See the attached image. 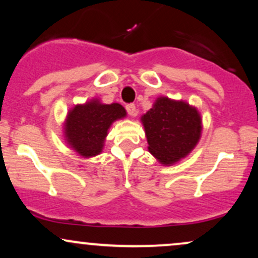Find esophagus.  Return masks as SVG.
I'll return each instance as SVG.
<instances>
[{
	"instance_id": "obj_1",
	"label": "esophagus",
	"mask_w": 258,
	"mask_h": 258,
	"mask_svg": "<svg viewBox=\"0 0 258 258\" xmlns=\"http://www.w3.org/2000/svg\"><path fill=\"white\" fill-rule=\"evenodd\" d=\"M126 110L128 112V115L131 116H135L136 115V105L135 104H127L126 105Z\"/></svg>"
}]
</instances>
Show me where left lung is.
I'll use <instances>...</instances> for the list:
<instances>
[{"label": "left lung", "instance_id": "obj_1", "mask_svg": "<svg viewBox=\"0 0 258 258\" xmlns=\"http://www.w3.org/2000/svg\"><path fill=\"white\" fill-rule=\"evenodd\" d=\"M149 152L164 165L185 158L201 136L199 111L183 100L160 97L142 116Z\"/></svg>", "mask_w": 258, "mask_h": 258}]
</instances>
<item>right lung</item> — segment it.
Listing matches in <instances>:
<instances>
[{
	"label": "right lung",
	"mask_w": 258,
	"mask_h": 258,
	"mask_svg": "<svg viewBox=\"0 0 258 258\" xmlns=\"http://www.w3.org/2000/svg\"><path fill=\"white\" fill-rule=\"evenodd\" d=\"M126 116V110L117 103L102 104L94 99L74 106L65 121V137L70 147L84 158L102 152L109 127L115 120Z\"/></svg>",
	"instance_id": "1"
}]
</instances>
